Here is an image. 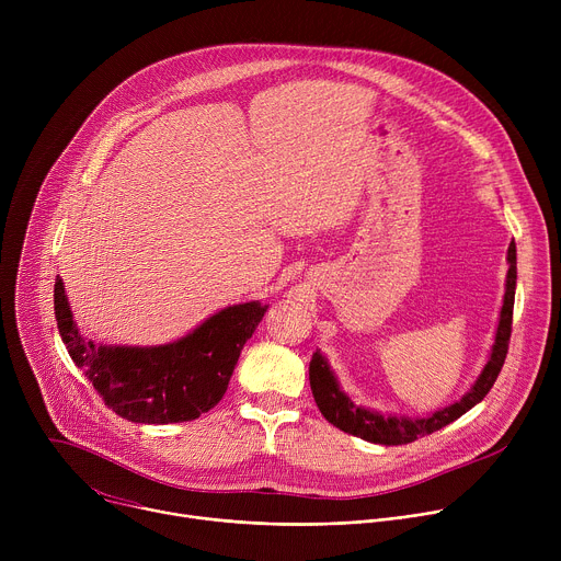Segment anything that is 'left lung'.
Masks as SVG:
<instances>
[{
	"label": "left lung",
	"instance_id": "obj_1",
	"mask_svg": "<svg viewBox=\"0 0 561 561\" xmlns=\"http://www.w3.org/2000/svg\"><path fill=\"white\" fill-rule=\"evenodd\" d=\"M508 275H506V293H504V306L500 314V327L495 335V346L491 353L489 364L484 366L482 375L474 381V386L459 399V402L433 413L431 417L422 420H407V417H383L379 413H373L368 409H362L353 404L351 399L340 390L335 375L331 373L327 359L317 353H312L308 377H310V390L314 397L317 409L322 411L327 422L337 426L340 431L362 437L373 444L383 446H402L411 444L424 435H431L450 422L459 420L466 411H470L474 404L482 402L493 388L497 375L502 373V366L506 362L508 344H511V331H513V306H515V282H517V251L515 242L508 247Z\"/></svg>",
	"mask_w": 561,
	"mask_h": 561
}]
</instances>
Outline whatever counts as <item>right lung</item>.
<instances>
[{
	"label": "right lung",
	"mask_w": 561,
	"mask_h": 561,
	"mask_svg": "<svg viewBox=\"0 0 561 561\" xmlns=\"http://www.w3.org/2000/svg\"><path fill=\"white\" fill-rule=\"evenodd\" d=\"M55 319L70 359L104 404L137 424L197 420L224 397L244 344L266 312L257 301L228 306L180 342L130 348L95 346L77 333L64 284L55 279Z\"/></svg>",
	"instance_id": "obj_1"
}]
</instances>
